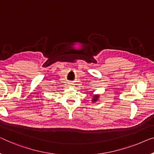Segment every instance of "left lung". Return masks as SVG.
Wrapping results in <instances>:
<instances>
[{
	"mask_svg": "<svg viewBox=\"0 0 154 154\" xmlns=\"http://www.w3.org/2000/svg\"><path fill=\"white\" fill-rule=\"evenodd\" d=\"M98 97H99V96H98V95L94 96V97H93V102H96V101L97 100Z\"/></svg>",
	"mask_w": 154,
	"mask_h": 154,
	"instance_id": "1",
	"label": "left lung"
}]
</instances>
